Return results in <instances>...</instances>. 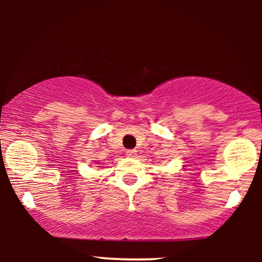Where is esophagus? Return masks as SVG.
I'll return each mask as SVG.
<instances>
[{"label": "esophagus", "instance_id": "34e87169", "mask_svg": "<svg viewBox=\"0 0 262 262\" xmlns=\"http://www.w3.org/2000/svg\"><path fill=\"white\" fill-rule=\"evenodd\" d=\"M135 155H137V150H127V156H129V158H135Z\"/></svg>", "mask_w": 262, "mask_h": 262}]
</instances>
